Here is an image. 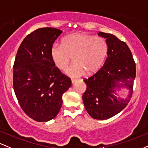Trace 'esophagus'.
<instances>
[{
	"mask_svg": "<svg viewBox=\"0 0 148 148\" xmlns=\"http://www.w3.org/2000/svg\"><path fill=\"white\" fill-rule=\"evenodd\" d=\"M75 82H76V79H71V82H72L73 84H74V83Z\"/></svg>",
	"mask_w": 148,
	"mask_h": 148,
	"instance_id": "1",
	"label": "esophagus"
}]
</instances>
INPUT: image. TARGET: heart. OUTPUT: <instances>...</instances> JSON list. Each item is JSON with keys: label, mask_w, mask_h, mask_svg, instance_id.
<instances>
[{"label": "heart", "mask_w": 148, "mask_h": 148, "mask_svg": "<svg viewBox=\"0 0 148 148\" xmlns=\"http://www.w3.org/2000/svg\"><path fill=\"white\" fill-rule=\"evenodd\" d=\"M108 52L107 44L102 38L83 32L66 36L62 45L54 44L51 57L56 68L65 70L73 58L74 64L66 70L71 77H79L84 73L92 75L102 66Z\"/></svg>", "instance_id": "b5f03b06"}]
</instances>
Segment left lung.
Returning a JSON list of instances; mask_svg holds the SVG:
<instances>
[{
  "instance_id": "obj_1",
  "label": "left lung",
  "mask_w": 148,
  "mask_h": 148,
  "mask_svg": "<svg viewBox=\"0 0 148 148\" xmlns=\"http://www.w3.org/2000/svg\"><path fill=\"white\" fill-rule=\"evenodd\" d=\"M98 36L106 38L108 57L95 74L84 79L87 89L82 99L86 110L94 119H106L121 112L133 94L136 64L130 49L114 35L103 32ZM127 88V97H117L116 89Z\"/></svg>"
}]
</instances>
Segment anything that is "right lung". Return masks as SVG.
Wrapping results in <instances>:
<instances>
[{
  "instance_id": "add662e5",
  "label": "right lung",
  "mask_w": 148,
  "mask_h": 148,
  "mask_svg": "<svg viewBox=\"0 0 148 148\" xmlns=\"http://www.w3.org/2000/svg\"><path fill=\"white\" fill-rule=\"evenodd\" d=\"M62 33L55 28H41L21 43L13 66V88L24 112L37 122H47L57 115L62 95L71 80L56 68L51 48Z\"/></svg>"
}]
</instances>
